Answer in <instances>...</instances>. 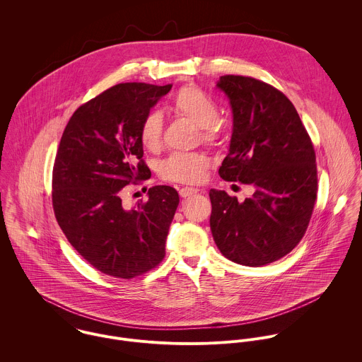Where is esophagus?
<instances>
[{
    "mask_svg": "<svg viewBox=\"0 0 362 362\" xmlns=\"http://www.w3.org/2000/svg\"><path fill=\"white\" fill-rule=\"evenodd\" d=\"M197 192H198V189L197 188H191V187H184V188L180 189V195L182 198H189V197L195 195Z\"/></svg>",
    "mask_w": 362,
    "mask_h": 362,
    "instance_id": "obj_1",
    "label": "esophagus"
}]
</instances>
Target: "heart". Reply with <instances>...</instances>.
Listing matches in <instances>:
<instances>
[{"mask_svg":"<svg viewBox=\"0 0 362 362\" xmlns=\"http://www.w3.org/2000/svg\"><path fill=\"white\" fill-rule=\"evenodd\" d=\"M177 117L187 118L198 127L199 138L205 144H217L221 138V125L217 121L218 107L198 86H184L173 98L170 105ZM163 118L157 111H149L139 125L141 145L151 152L161 146ZM209 167V157L202 152H175L163 158L158 174L165 181L195 184L202 180Z\"/></svg>","mask_w":362,"mask_h":362,"instance_id":"b5f03b06","label":"heart"}]
</instances>
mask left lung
Here are the masks:
<instances>
[{
    "label": "left lung",
    "mask_w": 362,
    "mask_h": 362,
    "mask_svg": "<svg viewBox=\"0 0 362 362\" xmlns=\"http://www.w3.org/2000/svg\"><path fill=\"white\" fill-rule=\"evenodd\" d=\"M234 128L218 175L250 184L243 204L210 189V228L220 252L245 266L290 254L303 240L317 194L316 156L310 135L287 96L251 76L223 75Z\"/></svg>",
    "instance_id": "obj_1"
}]
</instances>
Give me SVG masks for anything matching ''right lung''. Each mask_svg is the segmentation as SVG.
I'll list each match as a JSON object with an SVG mask.
<instances>
[{"mask_svg": "<svg viewBox=\"0 0 362 362\" xmlns=\"http://www.w3.org/2000/svg\"><path fill=\"white\" fill-rule=\"evenodd\" d=\"M173 85L118 83L82 104L68 121L52 167V209L76 252L104 274L132 279L155 269L180 204L173 187L124 209V187L151 178L139 125Z\"/></svg>", "mask_w": 362, "mask_h": 362, "instance_id": "obj_1", "label": "right lung"}]
</instances>
